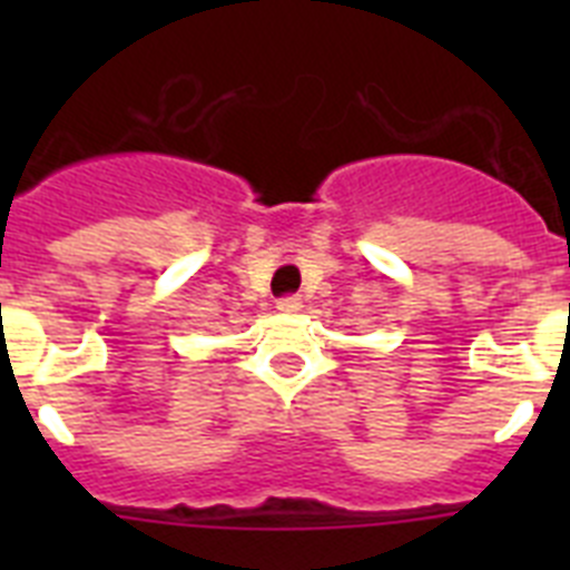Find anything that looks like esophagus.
Returning <instances> with one entry per match:
<instances>
[{
  "mask_svg": "<svg viewBox=\"0 0 570 570\" xmlns=\"http://www.w3.org/2000/svg\"><path fill=\"white\" fill-rule=\"evenodd\" d=\"M276 308H279L282 314H296V311L302 308V299L296 294H285L276 299Z\"/></svg>",
  "mask_w": 570,
  "mask_h": 570,
  "instance_id": "esophagus-1",
  "label": "esophagus"
}]
</instances>
